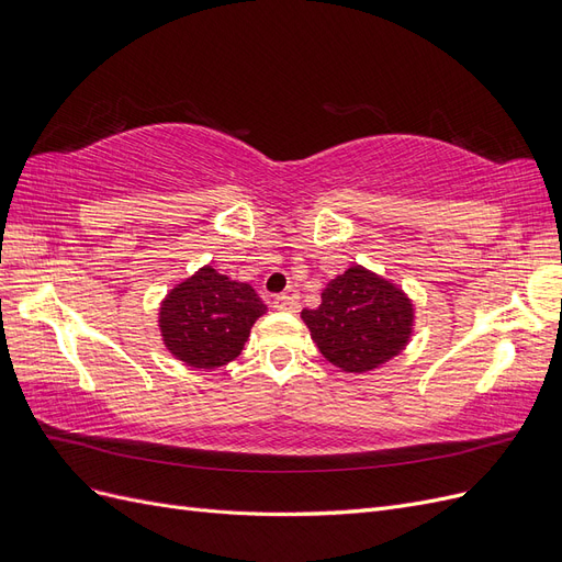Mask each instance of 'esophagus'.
<instances>
[{"instance_id": "obj_1", "label": "esophagus", "mask_w": 562, "mask_h": 562, "mask_svg": "<svg viewBox=\"0 0 562 562\" xmlns=\"http://www.w3.org/2000/svg\"><path fill=\"white\" fill-rule=\"evenodd\" d=\"M271 304H274L279 312H297L300 310V302L293 295H277Z\"/></svg>"}]
</instances>
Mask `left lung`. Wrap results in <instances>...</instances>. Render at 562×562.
<instances>
[{
	"label": "left lung",
	"mask_w": 562,
	"mask_h": 562,
	"mask_svg": "<svg viewBox=\"0 0 562 562\" xmlns=\"http://www.w3.org/2000/svg\"><path fill=\"white\" fill-rule=\"evenodd\" d=\"M302 310L318 351L347 372H366L396 356L411 337L413 304L396 285L351 267Z\"/></svg>",
	"instance_id": "8db88e82"
}]
</instances>
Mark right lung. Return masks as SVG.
<instances>
[{
    "label": "right lung",
    "instance_id": "add662e5",
    "mask_svg": "<svg viewBox=\"0 0 562 562\" xmlns=\"http://www.w3.org/2000/svg\"><path fill=\"white\" fill-rule=\"evenodd\" d=\"M265 310L248 283L203 267L168 293L159 326L176 359L192 368H220L241 353L250 326Z\"/></svg>",
    "mask_w": 562,
    "mask_h": 562
}]
</instances>
